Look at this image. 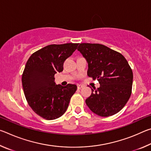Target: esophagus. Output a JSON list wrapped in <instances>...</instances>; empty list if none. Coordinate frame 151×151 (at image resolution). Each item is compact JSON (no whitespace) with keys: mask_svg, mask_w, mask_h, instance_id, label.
Here are the masks:
<instances>
[{"mask_svg":"<svg viewBox=\"0 0 151 151\" xmlns=\"http://www.w3.org/2000/svg\"><path fill=\"white\" fill-rule=\"evenodd\" d=\"M83 87V85H77V88L78 89H81Z\"/></svg>","mask_w":151,"mask_h":151,"instance_id":"34e87169","label":"esophagus"}]
</instances>
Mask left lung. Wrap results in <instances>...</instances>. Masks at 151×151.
Returning <instances> with one entry per match:
<instances>
[{
	"label": "left lung",
	"instance_id": "obj_1",
	"mask_svg": "<svg viewBox=\"0 0 151 151\" xmlns=\"http://www.w3.org/2000/svg\"><path fill=\"white\" fill-rule=\"evenodd\" d=\"M78 50L88 62L87 75L97 79L100 87L92 88L86 104L101 116L115 114L123 108L132 93L133 74L121 53L103 45L81 43Z\"/></svg>",
	"mask_w": 151,
	"mask_h": 151
}]
</instances>
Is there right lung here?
<instances>
[{"mask_svg": "<svg viewBox=\"0 0 151 151\" xmlns=\"http://www.w3.org/2000/svg\"><path fill=\"white\" fill-rule=\"evenodd\" d=\"M78 43L50 45L36 51L28 59L22 84L28 104L36 114L46 120L59 118L66 112L75 85H56L55 75L63 70V64Z\"/></svg>", "mask_w": 151, "mask_h": 151, "instance_id": "obj_1", "label": "right lung"}]
</instances>
